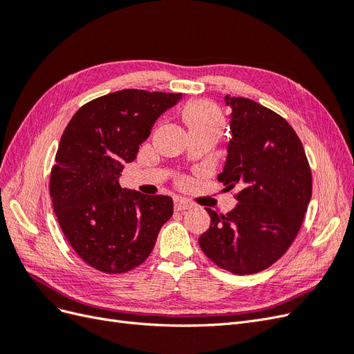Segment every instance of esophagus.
<instances>
[{"mask_svg": "<svg viewBox=\"0 0 354 354\" xmlns=\"http://www.w3.org/2000/svg\"><path fill=\"white\" fill-rule=\"evenodd\" d=\"M174 208H176V211H186V209H189V208H192V205H190V202H187L186 199H176L174 201Z\"/></svg>", "mask_w": 354, "mask_h": 354, "instance_id": "1", "label": "esophagus"}]
</instances>
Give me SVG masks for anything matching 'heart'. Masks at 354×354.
I'll list each match as a JSON object with an SVG mask.
<instances>
[{"mask_svg": "<svg viewBox=\"0 0 354 354\" xmlns=\"http://www.w3.org/2000/svg\"><path fill=\"white\" fill-rule=\"evenodd\" d=\"M183 120L189 130H196L202 127H220L223 125V116L216 104L209 100H195L187 103L183 108Z\"/></svg>", "mask_w": 354, "mask_h": 354, "instance_id": "1", "label": "heart"}]
</instances>
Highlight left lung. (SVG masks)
Listing matches in <instances>:
<instances>
[{"label": "left lung", "mask_w": 354, "mask_h": 354, "mask_svg": "<svg viewBox=\"0 0 354 354\" xmlns=\"http://www.w3.org/2000/svg\"><path fill=\"white\" fill-rule=\"evenodd\" d=\"M232 109L229 155L218 181L238 205L207 208L209 229L199 245L208 259L234 274H254L276 263L301 227L312 198V169L285 118L245 97L226 95Z\"/></svg>", "instance_id": "8db88e82"}]
</instances>
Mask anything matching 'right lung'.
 Instances as JSON below:
<instances>
[{
  "label": "right lung",
  "instance_id": "right-lung-1",
  "mask_svg": "<svg viewBox=\"0 0 354 354\" xmlns=\"http://www.w3.org/2000/svg\"><path fill=\"white\" fill-rule=\"evenodd\" d=\"M181 93L127 88L94 99L63 131L51 168L50 195L72 250L93 269L118 274L151 255L173 199L120 186L122 162H133L152 125Z\"/></svg>",
  "mask_w": 354,
  "mask_h": 354
}]
</instances>
